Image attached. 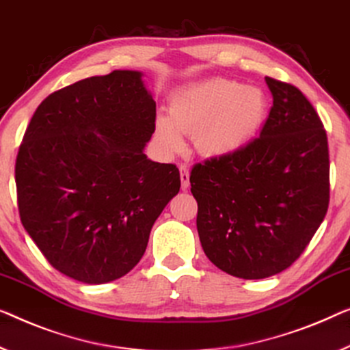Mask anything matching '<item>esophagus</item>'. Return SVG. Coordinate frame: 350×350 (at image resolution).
<instances>
[{
	"mask_svg": "<svg viewBox=\"0 0 350 350\" xmlns=\"http://www.w3.org/2000/svg\"><path fill=\"white\" fill-rule=\"evenodd\" d=\"M179 171H180V185H182V190L189 189V185H190V170L187 168V166L182 165L180 168H179Z\"/></svg>",
	"mask_w": 350,
	"mask_h": 350,
	"instance_id": "obj_1",
	"label": "esophagus"
}]
</instances>
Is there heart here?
Listing matches in <instances>:
<instances>
[{"instance_id":"1","label":"heart","mask_w":350,"mask_h":350,"mask_svg":"<svg viewBox=\"0 0 350 350\" xmlns=\"http://www.w3.org/2000/svg\"><path fill=\"white\" fill-rule=\"evenodd\" d=\"M267 108V97L260 88L208 78L173 94L168 118L155 119L154 138L166 155L184 149L182 135H193V144L201 155L229 157L256 138Z\"/></svg>"}]
</instances>
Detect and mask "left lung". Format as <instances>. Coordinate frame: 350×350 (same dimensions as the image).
I'll return each instance as SVG.
<instances>
[{
  "mask_svg": "<svg viewBox=\"0 0 350 350\" xmlns=\"http://www.w3.org/2000/svg\"><path fill=\"white\" fill-rule=\"evenodd\" d=\"M273 97L259 138L193 166L196 228L206 256L243 280L283 272L324 221L330 198L327 133L295 86L265 77Z\"/></svg>",
  "mask_w": 350,
  "mask_h": 350,
  "instance_id": "1",
  "label": "left lung"
}]
</instances>
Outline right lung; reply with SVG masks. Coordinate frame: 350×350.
Wrapping results in <instances>:
<instances>
[{
  "label": "right lung",
  "mask_w": 350,
  "mask_h": 350,
  "mask_svg": "<svg viewBox=\"0 0 350 350\" xmlns=\"http://www.w3.org/2000/svg\"><path fill=\"white\" fill-rule=\"evenodd\" d=\"M155 102L143 72L113 70L50 94L15 163L20 218L56 270L86 284L129 273L180 189L176 165L144 154Z\"/></svg>",
  "instance_id": "1"
}]
</instances>
